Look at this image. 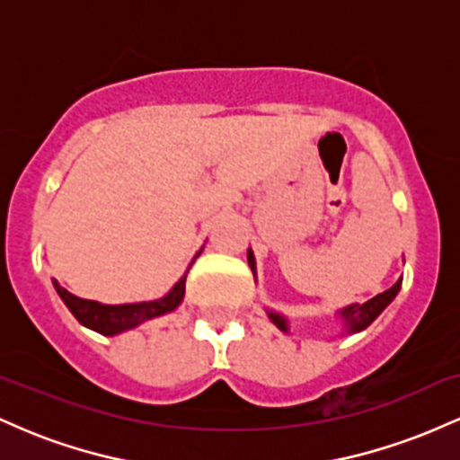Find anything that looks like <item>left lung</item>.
Instances as JSON below:
<instances>
[{"label":"left lung","instance_id":"obj_1","mask_svg":"<svg viewBox=\"0 0 460 460\" xmlns=\"http://www.w3.org/2000/svg\"><path fill=\"white\" fill-rule=\"evenodd\" d=\"M246 257H248V266H251V270H252V277H255V281H257V263H255V255H252V248H248ZM400 285H402V277H400L398 281H395L392 288L387 289V292L376 294V296L369 298L367 303L348 305V307H344V309H337L335 318L341 322V331H344L346 335L366 331L367 326L372 324V322L376 320L378 315H381L383 311L389 307V303H392V300L398 296ZM266 314L279 331L289 332V318H288V315L279 314V311H272V309H266ZM344 332H341V335H344Z\"/></svg>","mask_w":460,"mask_h":460}]
</instances>
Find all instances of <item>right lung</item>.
<instances>
[{
	"label": "right lung",
	"mask_w": 460,
	"mask_h": 460,
	"mask_svg": "<svg viewBox=\"0 0 460 460\" xmlns=\"http://www.w3.org/2000/svg\"><path fill=\"white\" fill-rule=\"evenodd\" d=\"M199 255H200V251L197 252V257ZM192 263H194V260H192ZM192 263H190V266H192ZM190 266H188V270H190ZM188 270L175 285H172L171 292L164 294L162 298L142 300V303L103 305V303H97V300L79 298V296H75V294H71L68 289L62 288L56 279H54V288H56L58 296L62 298V303L66 305L68 311L75 315L79 324H84L86 329H91V331L102 332V335L114 337V335H119V332L136 329V326H140L142 322L160 318V315H166V314H171V311H175L179 305H181L183 296H186Z\"/></svg>",
	"instance_id": "add662e5"
}]
</instances>
